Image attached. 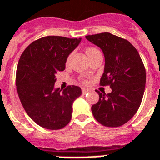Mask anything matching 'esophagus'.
Masks as SVG:
<instances>
[{"label":"esophagus","instance_id":"esophagus-1","mask_svg":"<svg viewBox=\"0 0 160 160\" xmlns=\"http://www.w3.org/2000/svg\"><path fill=\"white\" fill-rule=\"evenodd\" d=\"M90 92V90H88V89H85V88H83L82 89V94L85 95V94H87V93Z\"/></svg>","mask_w":160,"mask_h":160}]
</instances>
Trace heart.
Returning <instances> with one entry per match:
<instances>
[{
	"label": "heart",
	"mask_w": 160,
	"mask_h": 160,
	"mask_svg": "<svg viewBox=\"0 0 160 160\" xmlns=\"http://www.w3.org/2000/svg\"><path fill=\"white\" fill-rule=\"evenodd\" d=\"M96 51H98L97 49L93 48V47H89V48L86 49V54H87L88 56H90V55H92L93 53H95Z\"/></svg>",
	"instance_id": "obj_1"
}]
</instances>
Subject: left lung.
<instances>
[{"mask_svg":"<svg viewBox=\"0 0 160 160\" xmlns=\"http://www.w3.org/2000/svg\"><path fill=\"white\" fill-rule=\"evenodd\" d=\"M85 38L102 50L105 70L100 85H109V94L100 93L91 107L99 123L119 127L129 121L139 109L145 89L146 73L139 52L130 42L109 32L86 36Z\"/></svg>","mask_w":160,"mask_h":160,"instance_id":"left-lung-1","label":"left lung"}]
</instances>
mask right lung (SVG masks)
I'll use <instances>...</instances> for the list:
<instances>
[{
	"instance_id": "obj_1",
	"label": "right lung",
	"mask_w": 160,
	"mask_h": 160,
	"mask_svg": "<svg viewBox=\"0 0 160 160\" xmlns=\"http://www.w3.org/2000/svg\"><path fill=\"white\" fill-rule=\"evenodd\" d=\"M81 38L45 36L30 44L21 54L16 84L24 109L35 123L60 129L71 119L73 102L81 95L79 86L55 89V75L65 69L68 56Z\"/></svg>"
}]
</instances>
